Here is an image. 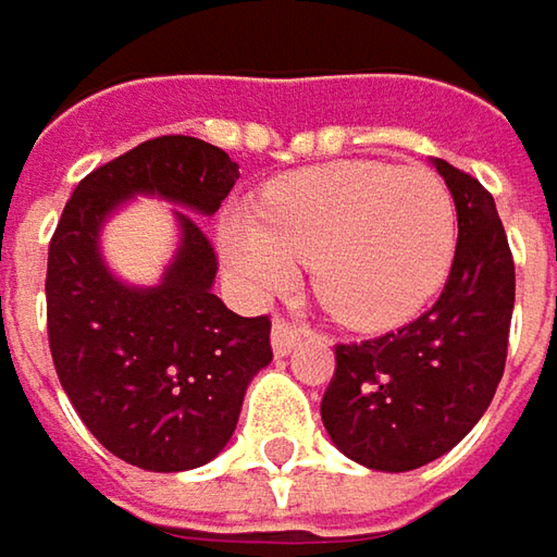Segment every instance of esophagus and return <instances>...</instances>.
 <instances>
[{
    "label": "esophagus",
    "mask_w": 557,
    "mask_h": 557,
    "mask_svg": "<svg viewBox=\"0 0 557 557\" xmlns=\"http://www.w3.org/2000/svg\"><path fill=\"white\" fill-rule=\"evenodd\" d=\"M300 336H304V326L285 320V317H275V323H272V348H275V355H288L300 342Z\"/></svg>",
    "instance_id": "1"
}]
</instances>
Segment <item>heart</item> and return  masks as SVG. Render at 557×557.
Returning a JSON list of instances; mask_svg holds the SVG:
<instances>
[{
    "mask_svg": "<svg viewBox=\"0 0 557 557\" xmlns=\"http://www.w3.org/2000/svg\"><path fill=\"white\" fill-rule=\"evenodd\" d=\"M454 237V199L437 174L342 161L272 183L253 219L224 224L221 250L253 298L285 288L298 262H313L317 298L336 320L383 330L441 288Z\"/></svg>",
    "mask_w": 557,
    "mask_h": 557,
    "instance_id": "heart-1",
    "label": "heart"
}]
</instances>
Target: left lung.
Listing matches in <instances>:
<instances>
[{
	"instance_id": "8db88e82",
	"label": "left lung",
	"mask_w": 557,
	"mask_h": 557,
	"mask_svg": "<svg viewBox=\"0 0 557 557\" xmlns=\"http://www.w3.org/2000/svg\"><path fill=\"white\" fill-rule=\"evenodd\" d=\"M457 202V253L441 298L396 333L338 342L320 416L338 450L409 472L444 457L495 399L513 313V257L492 193L434 161Z\"/></svg>"
}]
</instances>
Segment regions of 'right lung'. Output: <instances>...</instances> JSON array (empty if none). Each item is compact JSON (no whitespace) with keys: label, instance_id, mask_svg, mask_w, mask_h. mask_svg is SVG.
Masks as SVG:
<instances>
[{"label":"right lung","instance_id":"1","mask_svg":"<svg viewBox=\"0 0 557 557\" xmlns=\"http://www.w3.org/2000/svg\"><path fill=\"white\" fill-rule=\"evenodd\" d=\"M237 164L209 141L158 136L100 164L62 209L47 257V336L57 377L113 457L183 472L231 441L247 383L272 361L269 317H237L212 295L219 257L177 212V259L154 288L116 282L98 253L103 219L136 193L215 215Z\"/></svg>","mask_w":557,"mask_h":557}]
</instances>
